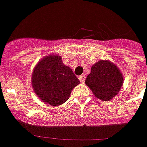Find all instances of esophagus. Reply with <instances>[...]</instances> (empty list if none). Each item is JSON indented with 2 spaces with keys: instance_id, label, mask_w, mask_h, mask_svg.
I'll return each mask as SVG.
<instances>
[{
  "instance_id": "34e87169",
  "label": "esophagus",
  "mask_w": 147,
  "mask_h": 147,
  "mask_svg": "<svg viewBox=\"0 0 147 147\" xmlns=\"http://www.w3.org/2000/svg\"><path fill=\"white\" fill-rule=\"evenodd\" d=\"M78 78H79L80 82L83 83V82H85V79H86V76H85L84 74H82V75H80V76L78 77Z\"/></svg>"
}]
</instances>
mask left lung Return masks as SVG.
<instances>
[{"instance_id": "1", "label": "left lung", "mask_w": 147, "mask_h": 147, "mask_svg": "<svg viewBox=\"0 0 147 147\" xmlns=\"http://www.w3.org/2000/svg\"><path fill=\"white\" fill-rule=\"evenodd\" d=\"M123 77L119 68L109 60H99L91 69L85 83L96 98L110 100L119 92Z\"/></svg>"}]
</instances>
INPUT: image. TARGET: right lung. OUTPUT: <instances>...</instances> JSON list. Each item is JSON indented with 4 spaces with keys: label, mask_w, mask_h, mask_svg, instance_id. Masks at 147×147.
<instances>
[{
    "label": "right lung",
    "mask_w": 147,
    "mask_h": 147,
    "mask_svg": "<svg viewBox=\"0 0 147 147\" xmlns=\"http://www.w3.org/2000/svg\"><path fill=\"white\" fill-rule=\"evenodd\" d=\"M80 81L69 67L63 64L59 55H50L42 59L32 72V86L42 101L52 106L65 103L71 91Z\"/></svg>",
    "instance_id": "1"
}]
</instances>
